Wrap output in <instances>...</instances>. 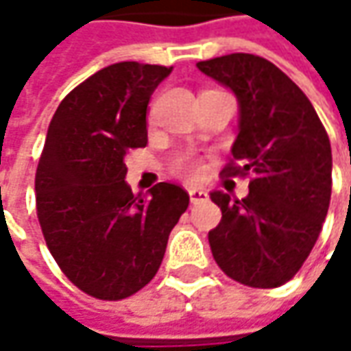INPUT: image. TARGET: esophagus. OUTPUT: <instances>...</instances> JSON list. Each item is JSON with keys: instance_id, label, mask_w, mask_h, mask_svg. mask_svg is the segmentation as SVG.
<instances>
[{"instance_id": "obj_1", "label": "esophagus", "mask_w": 351, "mask_h": 351, "mask_svg": "<svg viewBox=\"0 0 351 351\" xmlns=\"http://www.w3.org/2000/svg\"><path fill=\"white\" fill-rule=\"evenodd\" d=\"M188 194H190V202H192L194 206L195 204H204V202L209 199V194H207L206 190H202V188H190Z\"/></svg>"}]
</instances>
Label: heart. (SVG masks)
Instances as JSON below:
<instances>
[{"label": "heart", "mask_w": 351, "mask_h": 351, "mask_svg": "<svg viewBox=\"0 0 351 351\" xmlns=\"http://www.w3.org/2000/svg\"><path fill=\"white\" fill-rule=\"evenodd\" d=\"M176 171L180 175H184L186 178H197L204 173V165H202V161H197L194 157L184 156L176 161Z\"/></svg>", "instance_id": "1"}]
</instances>
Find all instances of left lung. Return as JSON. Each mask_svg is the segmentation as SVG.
I'll use <instances>...</instances> for the list:
<instances>
[{"label":"left lung","instance_id":"left-lung-1","mask_svg":"<svg viewBox=\"0 0 351 351\" xmlns=\"http://www.w3.org/2000/svg\"><path fill=\"white\" fill-rule=\"evenodd\" d=\"M197 69L232 90L240 107L228 176L247 175L250 194L211 192L221 223L209 245L225 275L252 288H276L304 265L325 223L332 154L307 95L271 61L230 53Z\"/></svg>","mask_w":351,"mask_h":351}]
</instances>
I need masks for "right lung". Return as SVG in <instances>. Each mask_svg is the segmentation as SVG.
<instances>
[{"mask_svg": "<svg viewBox=\"0 0 351 351\" xmlns=\"http://www.w3.org/2000/svg\"><path fill=\"white\" fill-rule=\"evenodd\" d=\"M173 66L123 61L97 71L59 104L36 171V211L65 276L97 300L144 288L190 204L180 186L149 195L126 184L125 157L147 144V104Z\"/></svg>", "mask_w": 351, "mask_h": 351, "instance_id": "1", "label": "right lung"}]
</instances>
